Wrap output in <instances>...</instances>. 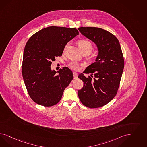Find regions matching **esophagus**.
Instances as JSON below:
<instances>
[{
    "instance_id": "obj_1",
    "label": "esophagus",
    "mask_w": 147,
    "mask_h": 147,
    "mask_svg": "<svg viewBox=\"0 0 147 147\" xmlns=\"http://www.w3.org/2000/svg\"><path fill=\"white\" fill-rule=\"evenodd\" d=\"M73 76H74V79H77V78H78V74H77V73H76V72H73Z\"/></svg>"
}]
</instances>
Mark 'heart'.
Returning a JSON list of instances; mask_svg holds the SVG:
<instances>
[{
  "label": "heart",
  "instance_id": "b5f03b06",
  "mask_svg": "<svg viewBox=\"0 0 147 147\" xmlns=\"http://www.w3.org/2000/svg\"><path fill=\"white\" fill-rule=\"evenodd\" d=\"M68 45H69V43L66 45L65 49L68 46ZM78 46L82 52L84 51H88L91 53L93 48L91 42L89 40H79L78 42ZM69 67L74 70H78L79 69L78 65L76 62H71L69 64Z\"/></svg>",
  "mask_w": 147,
  "mask_h": 147
}]
</instances>
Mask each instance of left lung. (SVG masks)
<instances>
[{
    "label": "left lung",
    "instance_id": "obj_1",
    "mask_svg": "<svg viewBox=\"0 0 147 147\" xmlns=\"http://www.w3.org/2000/svg\"><path fill=\"white\" fill-rule=\"evenodd\" d=\"M82 35L96 44L98 55L95 62L88 66L84 73H91L86 78L78 76L84 86L78 92L81 102L90 108L102 107L116 94L124 66V58L119 40L110 32L96 27H80Z\"/></svg>",
    "mask_w": 147,
    "mask_h": 147
}]
</instances>
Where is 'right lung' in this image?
Returning a JSON list of instances; mask_svg holds the SVG:
<instances>
[{
	"instance_id": "add662e5",
	"label": "right lung",
	"mask_w": 147,
	"mask_h": 147,
	"mask_svg": "<svg viewBox=\"0 0 147 147\" xmlns=\"http://www.w3.org/2000/svg\"><path fill=\"white\" fill-rule=\"evenodd\" d=\"M78 35L76 28L51 26L37 32L27 42L22 75L28 93L36 103L51 107L60 101L73 74L67 67L57 72L51 70V61L62 56L67 43Z\"/></svg>"
}]
</instances>
